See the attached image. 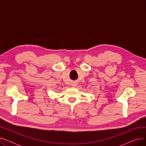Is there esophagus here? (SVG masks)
Listing matches in <instances>:
<instances>
[{
    "label": "esophagus",
    "instance_id": "obj_1",
    "mask_svg": "<svg viewBox=\"0 0 146 146\" xmlns=\"http://www.w3.org/2000/svg\"><path fill=\"white\" fill-rule=\"evenodd\" d=\"M76 86V84H74V83H72V86H73V87H75Z\"/></svg>",
    "mask_w": 146,
    "mask_h": 146
}]
</instances>
